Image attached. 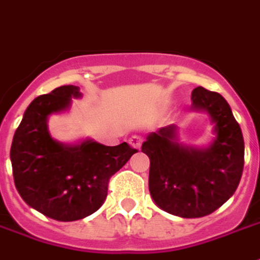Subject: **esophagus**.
I'll return each mask as SVG.
<instances>
[{
	"instance_id": "1",
	"label": "esophagus",
	"mask_w": 260,
	"mask_h": 260,
	"mask_svg": "<svg viewBox=\"0 0 260 260\" xmlns=\"http://www.w3.org/2000/svg\"><path fill=\"white\" fill-rule=\"evenodd\" d=\"M129 145L135 149H141L142 146V138L139 135H134L129 138Z\"/></svg>"
}]
</instances>
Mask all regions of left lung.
<instances>
[{
	"label": "left lung",
	"instance_id": "8db88e82",
	"mask_svg": "<svg viewBox=\"0 0 260 260\" xmlns=\"http://www.w3.org/2000/svg\"><path fill=\"white\" fill-rule=\"evenodd\" d=\"M192 106L214 122L216 139L207 149L184 147L170 125L147 136L142 152L150 158L149 191L164 212L193 218L210 214L233 196L244 170L240 124L221 94L205 87L192 90Z\"/></svg>",
	"mask_w": 260,
	"mask_h": 260
}]
</instances>
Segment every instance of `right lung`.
Returning <instances> with one entry per match:
<instances>
[{
	"label": "right lung",
	"instance_id": "add662e5",
	"mask_svg": "<svg viewBox=\"0 0 260 260\" xmlns=\"http://www.w3.org/2000/svg\"><path fill=\"white\" fill-rule=\"evenodd\" d=\"M79 96L78 86L65 85L36 97L26 108L11 146L15 186L22 199L58 221L80 220L99 210L110 178L138 152L126 142L104 146L85 141L65 146L54 141L47 117Z\"/></svg>",
	"mask_w": 260,
	"mask_h": 260
}]
</instances>
